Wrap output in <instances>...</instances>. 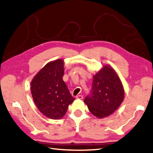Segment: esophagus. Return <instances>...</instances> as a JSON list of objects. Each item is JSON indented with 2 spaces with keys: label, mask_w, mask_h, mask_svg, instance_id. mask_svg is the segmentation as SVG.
Listing matches in <instances>:
<instances>
[{
  "label": "esophagus",
  "mask_w": 153,
  "mask_h": 153,
  "mask_svg": "<svg viewBox=\"0 0 153 153\" xmlns=\"http://www.w3.org/2000/svg\"><path fill=\"white\" fill-rule=\"evenodd\" d=\"M76 98L77 99H80V100H82V99L83 98V96L80 95V94H79V95H77V96L76 97Z\"/></svg>",
  "instance_id": "34e87169"
}]
</instances>
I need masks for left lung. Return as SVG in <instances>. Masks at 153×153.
Returning <instances> with one entry per match:
<instances>
[{"label": "left lung", "instance_id": "8db88e82", "mask_svg": "<svg viewBox=\"0 0 153 153\" xmlns=\"http://www.w3.org/2000/svg\"><path fill=\"white\" fill-rule=\"evenodd\" d=\"M124 98V89L118 74L105 65L93 76L91 94L84 102L89 111L98 118L109 117Z\"/></svg>", "mask_w": 153, "mask_h": 153}]
</instances>
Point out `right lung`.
Listing matches in <instances>:
<instances>
[{"label":"right lung","instance_id":"1","mask_svg":"<svg viewBox=\"0 0 153 153\" xmlns=\"http://www.w3.org/2000/svg\"><path fill=\"white\" fill-rule=\"evenodd\" d=\"M64 62L62 59L49 62L33 78L32 97L37 108L46 117L59 120L75 100L63 81Z\"/></svg>","mask_w":153,"mask_h":153}]
</instances>
